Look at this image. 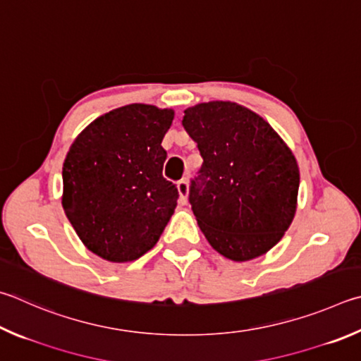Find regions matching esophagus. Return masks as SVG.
Listing matches in <instances>:
<instances>
[{"mask_svg":"<svg viewBox=\"0 0 361 361\" xmlns=\"http://www.w3.org/2000/svg\"><path fill=\"white\" fill-rule=\"evenodd\" d=\"M176 188H178V192H180V202L181 203H186L188 200V194H189V185L186 180H180L176 183Z\"/></svg>","mask_w":361,"mask_h":361,"instance_id":"esophagus-1","label":"esophagus"}]
</instances>
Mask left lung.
<instances>
[{
	"label": "left lung",
	"mask_w": 361,
	"mask_h": 361,
	"mask_svg": "<svg viewBox=\"0 0 361 361\" xmlns=\"http://www.w3.org/2000/svg\"><path fill=\"white\" fill-rule=\"evenodd\" d=\"M183 126L203 164L189 203L208 243L246 262L283 238L297 209L295 156L264 118L235 102H203L185 110Z\"/></svg>",
	"instance_id": "8db88e82"
}]
</instances>
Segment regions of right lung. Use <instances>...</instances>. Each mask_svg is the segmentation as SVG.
I'll list each match as a JSON object with an SVG mask.
<instances>
[{
    "mask_svg": "<svg viewBox=\"0 0 361 361\" xmlns=\"http://www.w3.org/2000/svg\"><path fill=\"white\" fill-rule=\"evenodd\" d=\"M172 109L129 104L88 124L63 164V208L78 238L109 262L148 252L172 218L178 189L162 176Z\"/></svg>",
    "mask_w": 361,
    "mask_h": 361,
    "instance_id": "obj_1",
    "label": "right lung"
}]
</instances>
